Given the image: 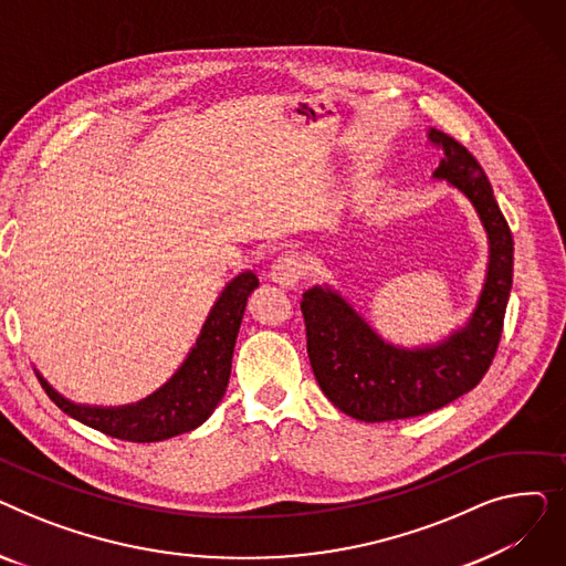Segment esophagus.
<instances>
[{
  "label": "esophagus",
  "instance_id": "esophagus-1",
  "mask_svg": "<svg viewBox=\"0 0 566 566\" xmlns=\"http://www.w3.org/2000/svg\"><path fill=\"white\" fill-rule=\"evenodd\" d=\"M301 275H303V263L301 259L295 254H282L273 261L271 265V273H268V277H271L275 284H280L282 289H295L301 282Z\"/></svg>",
  "mask_w": 566,
  "mask_h": 566
}]
</instances>
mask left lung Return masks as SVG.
<instances>
[{"mask_svg": "<svg viewBox=\"0 0 566 566\" xmlns=\"http://www.w3.org/2000/svg\"><path fill=\"white\" fill-rule=\"evenodd\" d=\"M444 158L436 178L461 190L489 235V271L480 303L463 328L433 346L385 342L331 286L303 293L307 355L323 395L360 422L418 418L470 392L489 371L507 310L514 241L480 163L454 137L429 128Z\"/></svg>", "mask_w": 566, "mask_h": 566, "instance_id": "left-lung-1", "label": "left lung"}]
</instances>
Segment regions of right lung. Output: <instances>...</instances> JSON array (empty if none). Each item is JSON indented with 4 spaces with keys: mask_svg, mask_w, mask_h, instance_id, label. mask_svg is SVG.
Returning <instances> with one entry per match:
<instances>
[{
    "mask_svg": "<svg viewBox=\"0 0 566 566\" xmlns=\"http://www.w3.org/2000/svg\"><path fill=\"white\" fill-rule=\"evenodd\" d=\"M259 286L254 273L233 277L208 314L186 363L146 399L128 406L103 408L73 403L59 395L36 371L45 395L73 420L105 436L130 442H156L188 433L203 424L227 392L233 346L250 293Z\"/></svg>",
    "mask_w": 566,
    "mask_h": 566,
    "instance_id": "right-lung-1",
    "label": "right lung"
}]
</instances>
